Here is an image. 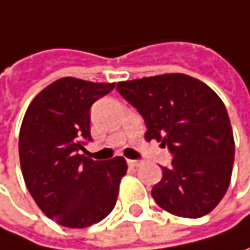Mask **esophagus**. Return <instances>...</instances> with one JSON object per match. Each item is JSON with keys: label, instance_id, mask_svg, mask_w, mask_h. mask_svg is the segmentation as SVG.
Masks as SVG:
<instances>
[{"label": "esophagus", "instance_id": "1", "mask_svg": "<svg viewBox=\"0 0 250 250\" xmlns=\"http://www.w3.org/2000/svg\"><path fill=\"white\" fill-rule=\"evenodd\" d=\"M127 163L130 167H139L142 165V162H139V160H127Z\"/></svg>", "mask_w": 250, "mask_h": 250}]
</instances>
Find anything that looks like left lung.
<instances>
[{
  "label": "left lung",
  "instance_id": "left-lung-1",
  "mask_svg": "<svg viewBox=\"0 0 250 250\" xmlns=\"http://www.w3.org/2000/svg\"><path fill=\"white\" fill-rule=\"evenodd\" d=\"M146 124L145 139L167 145L172 167L154 185L155 203L182 218L212 212L225 195L234 163V138L224 102L209 85L185 74L117 84Z\"/></svg>",
  "mask_w": 250,
  "mask_h": 250
}]
</instances>
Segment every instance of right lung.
Segmentation results:
<instances>
[{
	"label": "right lung",
	"mask_w": 250,
	"mask_h": 250,
	"mask_svg": "<svg viewBox=\"0 0 250 250\" xmlns=\"http://www.w3.org/2000/svg\"><path fill=\"white\" fill-rule=\"evenodd\" d=\"M114 87L63 77L41 90L23 117L19 157L26 188L42 213L63 227H90L115 206L126 160L81 154L92 141L90 106Z\"/></svg>",
	"instance_id": "right-lung-1"
}]
</instances>
